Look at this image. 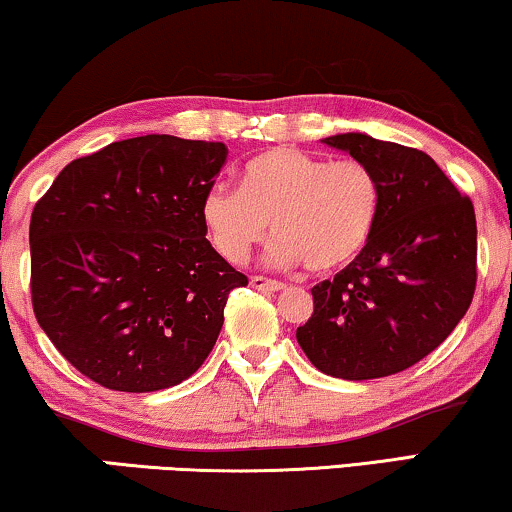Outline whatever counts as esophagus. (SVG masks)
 I'll return each mask as SVG.
<instances>
[{"mask_svg": "<svg viewBox=\"0 0 512 512\" xmlns=\"http://www.w3.org/2000/svg\"><path fill=\"white\" fill-rule=\"evenodd\" d=\"M250 285L255 287V290H262V292H278L283 290V283L280 280H273V278H264V276H253L250 278Z\"/></svg>", "mask_w": 512, "mask_h": 512, "instance_id": "1", "label": "esophagus"}]
</instances>
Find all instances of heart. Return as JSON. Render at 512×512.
Here are the masks:
<instances>
[{
	"label": "heart",
	"instance_id": "1",
	"mask_svg": "<svg viewBox=\"0 0 512 512\" xmlns=\"http://www.w3.org/2000/svg\"><path fill=\"white\" fill-rule=\"evenodd\" d=\"M380 211V183L355 157H325L269 148L241 169V187L213 185L201 220L213 248L232 264L246 262L269 234V259L334 273L364 253Z\"/></svg>",
	"mask_w": 512,
	"mask_h": 512
}]
</instances>
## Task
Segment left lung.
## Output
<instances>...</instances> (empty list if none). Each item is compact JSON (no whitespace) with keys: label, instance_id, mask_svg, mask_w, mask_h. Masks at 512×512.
Segmentation results:
<instances>
[{"label":"left lung","instance_id":"obj_1","mask_svg":"<svg viewBox=\"0 0 512 512\" xmlns=\"http://www.w3.org/2000/svg\"><path fill=\"white\" fill-rule=\"evenodd\" d=\"M325 143L369 164L380 211L364 253L311 290L315 308L297 341L327 376L385 378L436 350L469 311L475 211L422 150L359 132Z\"/></svg>","mask_w":512,"mask_h":512}]
</instances>
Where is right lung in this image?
Wrapping results in <instances>:
<instances>
[{
  "mask_svg": "<svg viewBox=\"0 0 512 512\" xmlns=\"http://www.w3.org/2000/svg\"><path fill=\"white\" fill-rule=\"evenodd\" d=\"M225 160L220 141L136 136L67 164L37 201L34 315L85 378L167 390L213 350L229 292L248 285L201 220Z\"/></svg>",
  "mask_w": 512,
  "mask_h": 512,
  "instance_id": "obj_1",
  "label": "right lung"
}]
</instances>
